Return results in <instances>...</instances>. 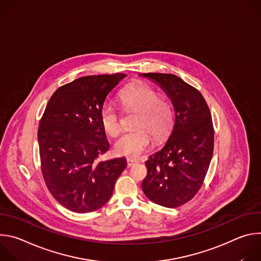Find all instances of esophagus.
I'll return each instance as SVG.
<instances>
[{
	"label": "esophagus",
	"instance_id": "1",
	"mask_svg": "<svg viewBox=\"0 0 261 261\" xmlns=\"http://www.w3.org/2000/svg\"><path fill=\"white\" fill-rule=\"evenodd\" d=\"M136 163H137V161L134 160V159H127V166L128 167H131V166L135 165Z\"/></svg>",
	"mask_w": 261,
	"mask_h": 261
}]
</instances>
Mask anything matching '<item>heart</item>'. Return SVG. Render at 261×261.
<instances>
[{"label": "heart", "instance_id": "obj_1", "mask_svg": "<svg viewBox=\"0 0 261 261\" xmlns=\"http://www.w3.org/2000/svg\"><path fill=\"white\" fill-rule=\"evenodd\" d=\"M121 102L126 109L137 110L133 125L134 130L124 133L115 144L119 156L138 158L145 153L152 143L163 139L172 124V109L168 100L158 96L157 92L144 84H136L121 93ZM100 124L104 132L117 136L121 131L120 114L116 106L106 103L100 110Z\"/></svg>", "mask_w": 261, "mask_h": 261}]
</instances>
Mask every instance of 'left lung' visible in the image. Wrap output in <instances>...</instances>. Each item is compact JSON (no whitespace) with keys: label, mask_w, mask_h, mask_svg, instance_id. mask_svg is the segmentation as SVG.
Returning a JSON list of instances; mask_svg holds the SVG:
<instances>
[{"label":"left lung","mask_w":261,"mask_h":261,"mask_svg":"<svg viewBox=\"0 0 261 261\" xmlns=\"http://www.w3.org/2000/svg\"><path fill=\"white\" fill-rule=\"evenodd\" d=\"M170 98L175 120L160 151L145 161L147 174L141 187L145 196L165 207L191 200L200 189L214 151L210 108L198 90L173 74L143 73Z\"/></svg>","instance_id":"8db88e82"}]
</instances>
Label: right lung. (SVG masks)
Here are the masks:
<instances>
[{
    "label": "right lung",
    "instance_id": "1",
    "mask_svg": "<svg viewBox=\"0 0 261 261\" xmlns=\"http://www.w3.org/2000/svg\"><path fill=\"white\" fill-rule=\"evenodd\" d=\"M127 75L80 77L60 87L50 97L38 128L43 178L64 207L80 214L94 212L111 197L126 159L97 162L109 148L100 124V110Z\"/></svg>",
    "mask_w": 261,
    "mask_h": 261
}]
</instances>
